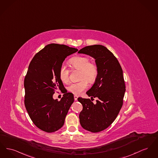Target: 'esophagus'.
I'll use <instances>...</instances> for the list:
<instances>
[{"label":"esophagus","mask_w":158,"mask_h":158,"mask_svg":"<svg viewBox=\"0 0 158 158\" xmlns=\"http://www.w3.org/2000/svg\"><path fill=\"white\" fill-rule=\"evenodd\" d=\"M77 98H78V97H77V95H74V99L75 101H76L77 100Z\"/></svg>","instance_id":"34e87169"}]
</instances>
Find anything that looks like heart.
Returning a JSON list of instances; mask_svg holds the SVG:
<instances>
[{"label": "heart", "mask_w": 158, "mask_h": 158, "mask_svg": "<svg viewBox=\"0 0 158 158\" xmlns=\"http://www.w3.org/2000/svg\"><path fill=\"white\" fill-rule=\"evenodd\" d=\"M69 63L71 67L76 70H81L79 78L81 80L79 82L70 84L68 87V91L75 95H79L87 89L88 82H94L98 74L97 66L95 64L89 62L88 57L77 56L72 58ZM69 70L64 64L60 66L58 71L59 77L63 83H67L69 81Z\"/></svg>", "instance_id": "1"}]
</instances>
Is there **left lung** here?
<instances>
[{
  "label": "left lung",
  "instance_id": "1",
  "mask_svg": "<svg viewBox=\"0 0 158 158\" xmlns=\"http://www.w3.org/2000/svg\"><path fill=\"white\" fill-rule=\"evenodd\" d=\"M78 53L91 56L95 60L98 74L86 94L97 97L96 104L89 98H78L83 109L79 121L85 130L98 132L108 128L116 118L123 105L125 84L121 65L106 47L94 45L84 47Z\"/></svg>",
  "mask_w": 158,
  "mask_h": 158
}]
</instances>
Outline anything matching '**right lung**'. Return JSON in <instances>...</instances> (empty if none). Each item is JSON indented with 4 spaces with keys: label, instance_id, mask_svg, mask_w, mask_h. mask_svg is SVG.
Wrapping results in <instances>:
<instances>
[{
    "label": "right lung",
    "instance_id": "obj_1",
    "mask_svg": "<svg viewBox=\"0 0 158 158\" xmlns=\"http://www.w3.org/2000/svg\"><path fill=\"white\" fill-rule=\"evenodd\" d=\"M78 51L64 45L49 44L31 60L25 76L24 104L33 123L40 130L53 132L64 125L74 102L73 94L65 93L60 101L54 100L56 89L64 86L58 71L67 56Z\"/></svg>",
    "mask_w": 158,
    "mask_h": 158
}]
</instances>
